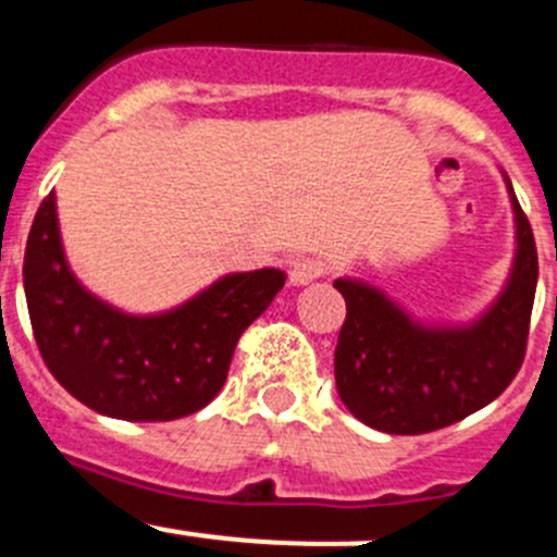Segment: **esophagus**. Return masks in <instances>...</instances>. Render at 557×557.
Instances as JSON below:
<instances>
[{
	"label": "esophagus",
	"mask_w": 557,
	"mask_h": 557,
	"mask_svg": "<svg viewBox=\"0 0 557 557\" xmlns=\"http://www.w3.org/2000/svg\"><path fill=\"white\" fill-rule=\"evenodd\" d=\"M326 272V263L321 258H310L301 256L290 263V283L294 285H310L312 280H318L321 274Z\"/></svg>",
	"instance_id": "esophagus-1"
}]
</instances>
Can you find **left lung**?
Segmentation results:
<instances>
[{"label": "left lung", "mask_w": 557, "mask_h": 557, "mask_svg": "<svg viewBox=\"0 0 557 557\" xmlns=\"http://www.w3.org/2000/svg\"><path fill=\"white\" fill-rule=\"evenodd\" d=\"M504 182L515 212V261L504 290L473 321H419L364 280H334L348 310L334 348L337 394L367 428L388 435L449 428L493 403L520 370L539 258L506 174Z\"/></svg>", "instance_id": "8db88e82"}]
</instances>
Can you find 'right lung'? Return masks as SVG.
Masks as SVG:
<instances>
[{
  "label": "right lung",
  "instance_id": "right-lung-1",
  "mask_svg": "<svg viewBox=\"0 0 557 557\" xmlns=\"http://www.w3.org/2000/svg\"><path fill=\"white\" fill-rule=\"evenodd\" d=\"M283 285L280 269L231 272L171 310H119L70 269L53 193L37 209L24 256L26 307L46 367L86 408L124 422H171L212 403L242 332Z\"/></svg>",
  "mask_w": 557,
  "mask_h": 557
}]
</instances>
